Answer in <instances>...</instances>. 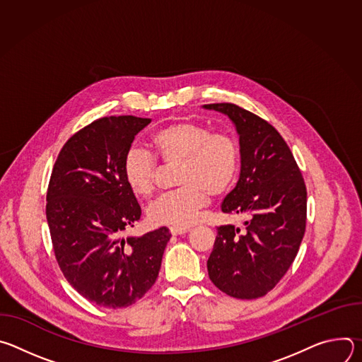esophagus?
<instances>
[{
	"label": "esophagus",
	"mask_w": 362,
	"mask_h": 362,
	"mask_svg": "<svg viewBox=\"0 0 362 362\" xmlns=\"http://www.w3.org/2000/svg\"><path fill=\"white\" fill-rule=\"evenodd\" d=\"M190 230V228H186V226H172L170 228V233L172 235H183V233H187Z\"/></svg>",
	"instance_id": "34e87169"
}]
</instances>
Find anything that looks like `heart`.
Wrapping results in <instances>:
<instances>
[{
	"label": "heart",
	"instance_id": "obj_1",
	"mask_svg": "<svg viewBox=\"0 0 362 362\" xmlns=\"http://www.w3.org/2000/svg\"><path fill=\"white\" fill-rule=\"evenodd\" d=\"M154 156L165 163H179V189L154 200L147 216L154 225L187 226L206 208L211 196L225 194L239 172L240 151L236 140L197 122L180 120L166 124L150 136ZM141 147H130L123 159L122 172L129 189L141 197L154 189L158 163Z\"/></svg>",
	"mask_w": 362,
	"mask_h": 362
}]
</instances>
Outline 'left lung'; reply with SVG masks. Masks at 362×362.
I'll list each match as a JSON object with an SVG mask.
<instances>
[{
	"label": "left lung",
	"mask_w": 362,
	"mask_h": 362,
	"mask_svg": "<svg viewBox=\"0 0 362 362\" xmlns=\"http://www.w3.org/2000/svg\"><path fill=\"white\" fill-rule=\"evenodd\" d=\"M226 115L239 134L240 175L222 212L246 218L245 230L218 228L211 281L229 296L267 295L292 265L306 225V187L286 141L267 120L232 103L204 105Z\"/></svg>",
	"instance_id": "8db88e82"
}]
</instances>
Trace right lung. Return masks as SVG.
Returning <instances> with one entry per match:
<instances>
[{
	"label": "right lung",
	"mask_w": 362,
	"mask_h": 362,
	"mask_svg": "<svg viewBox=\"0 0 362 362\" xmlns=\"http://www.w3.org/2000/svg\"><path fill=\"white\" fill-rule=\"evenodd\" d=\"M151 120L101 117L73 134L51 172L45 215L56 259L69 284L90 302L124 308L156 282L166 226L123 238L141 209L122 165L134 136Z\"/></svg>",
	"instance_id": "obj_1"
}]
</instances>
